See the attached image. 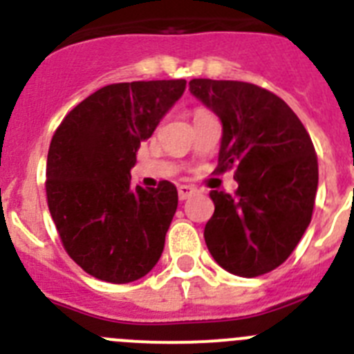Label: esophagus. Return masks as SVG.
<instances>
[{
    "instance_id": "obj_1",
    "label": "esophagus",
    "mask_w": 354,
    "mask_h": 354,
    "mask_svg": "<svg viewBox=\"0 0 354 354\" xmlns=\"http://www.w3.org/2000/svg\"><path fill=\"white\" fill-rule=\"evenodd\" d=\"M195 192H196V187L187 186V184H183V186H179V198L180 200L189 198V196H192Z\"/></svg>"
}]
</instances>
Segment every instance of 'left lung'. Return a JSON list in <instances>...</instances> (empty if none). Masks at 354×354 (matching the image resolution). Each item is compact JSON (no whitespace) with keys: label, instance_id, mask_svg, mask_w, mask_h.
I'll use <instances>...</instances> for the list:
<instances>
[{"label":"left lung","instance_id":"left-lung-1","mask_svg":"<svg viewBox=\"0 0 354 354\" xmlns=\"http://www.w3.org/2000/svg\"><path fill=\"white\" fill-rule=\"evenodd\" d=\"M189 92L221 120L216 171L234 168L236 195L211 192L204 230L214 261L237 277L270 273L289 259L312 220L319 168L296 113L270 90L245 81L192 80Z\"/></svg>","mask_w":354,"mask_h":354}]
</instances>
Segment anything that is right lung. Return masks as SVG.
Returning <instances> with one entry per match:
<instances>
[{
    "label": "right lung",
    "mask_w": 354,
    "mask_h": 354,
    "mask_svg": "<svg viewBox=\"0 0 354 354\" xmlns=\"http://www.w3.org/2000/svg\"><path fill=\"white\" fill-rule=\"evenodd\" d=\"M186 80L102 86L68 111L48 152L46 195L68 257L92 277L129 283L161 257L177 187H131L142 142L179 101Z\"/></svg>",
    "instance_id": "obj_1"
}]
</instances>
